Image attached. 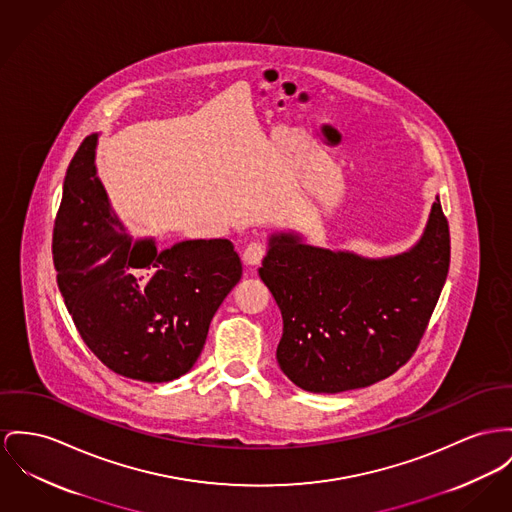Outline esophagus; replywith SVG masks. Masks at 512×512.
<instances>
[{
	"mask_svg": "<svg viewBox=\"0 0 512 512\" xmlns=\"http://www.w3.org/2000/svg\"><path fill=\"white\" fill-rule=\"evenodd\" d=\"M264 254H266V246H264L262 242L254 240V242H250V244L244 248L242 260H244L246 266H258V264L262 262Z\"/></svg>",
	"mask_w": 512,
	"mask_h": 512,
	"instance_id": "1",
	"label": "esophagus"
}]
</instances>
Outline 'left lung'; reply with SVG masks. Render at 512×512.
<instances>
[{"mask_svg": "<svg viewBox=\"0 0 512 512\" xmlns=\"http://www.w3.org/2000/svg\"><path fill=\"white\" fill-rule=\"evenodd\" d=\"M450 264L439 196L421 239L400 254L367 258L272 233L258 270L281 310L277 363L299 388L338 394L396 373L427 328Z\"/></svg>", "mask_w": 512, "mask_h": 512, "instance_id": "left-lung-1", "label": "left lung"}]
</instances>
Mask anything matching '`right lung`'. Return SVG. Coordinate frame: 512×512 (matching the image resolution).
Wrapping results in <instances>:
<instances>
[{
    "label": "right lung",
    "instance_id": "right-lung-1",
    "mask_svg": "<svg viewBox=\"0 0 512 512\" xmlns=\"http://www.w3.org/2000/svg\"><path fill=\"white\" fill-rule=\"evenodd\" d=\"M97 134L69 163L54 225L58 287L87 347L104 365L141 382L186 375L204 349L209 322L240 281L227 239L182 240L159 250L134 239L97 176Z\"/></svg>",
    "mask_w": 512,
    "mask_h": 512
}]
</instances>
